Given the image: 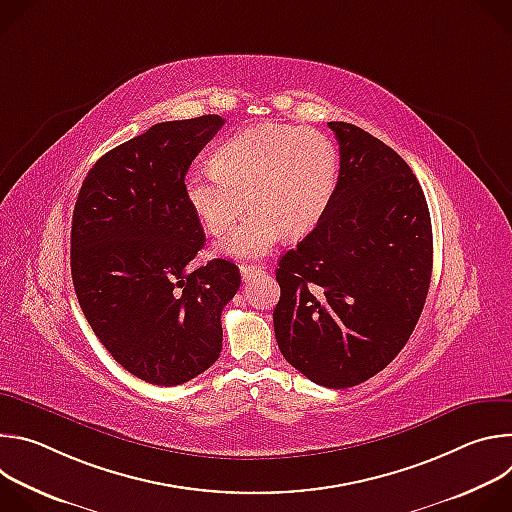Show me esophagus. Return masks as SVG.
<instances>
[{
    "mask_svg": "<svg viewBox=\"0 0 512 512\" xmlns=\"http://www.w3.org/2000/svg\"><path fill=\"white\" fill-rule=\"evenodd\" d=\"M257 273H261L259 265H241V277L243 281H249L251 277H255Z\"/></svg>",
    "mask_w": 512,
    "mask_h": 512,
    "instance_id": "34e87169",
    "label": "esophagus"
}]
</instances>
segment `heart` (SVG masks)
Segmentation results:
<instances>
[{"label":"heart","mask_w":512,"mask_h":512,"mask_svg":"<svg viewBox=\"0 0 512 512\" xmlns=\"http://www.w3.org/2000/svg\"><path fill=\"white\" fill-rule=\"evenodd\" d=\"M334 143L320 131L259 125L233 135L212 156V170L186 180V200L210 235L227 233L245 202L243 223L218 251L255 259L281 233L302 235L322 216L336 184Z\"/></svg>","instance_id":"b5f03b06"}]
</instances>
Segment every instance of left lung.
I'll return each instance as SVG.
<instances>
[{
	"instance_id": "8db88e82",
	"label": "left lung",
	"mask_w": 512,
	"mask_h": 512,
	"mask_svg": "<svg viewBox=\"0 0 512 512\" xmlns=\"http://www.w3.org/2000/svg\"><path fill=\"white\" fill-rule=\"evenodd\" d=\"M328 127L340 145L338 182L314 231L279 259L273 330L291 367L346 389L407 344L427 298L433 237L407 162L352 123Z\"/></svg>"
}]
</instances>
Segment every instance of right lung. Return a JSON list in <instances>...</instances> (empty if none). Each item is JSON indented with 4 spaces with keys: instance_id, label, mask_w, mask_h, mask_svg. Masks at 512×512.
<instances>
[{
    "instance_id": "add662e5",
    "label": "right lung",
    "mask_w": 512,
    "mask_h": 512,
    "mask_svg": "<svg viewBox=\"0 0 512 512\" xmlns=\"http://www.w3.org/2000/svg\"><path fill=\"white\" fill-rule=\"evenodd\" d=\"M225 125L218 115L156 123L89 170L72 214L70 273L109 354L137 379L174 387L216 362L239 267L190 261L204 247L186 172Z\"/></svg>"
}]
</instances>
